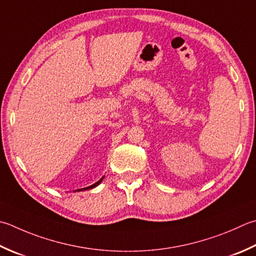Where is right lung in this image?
<instances>
[{
  "instance_id": "add662e5",
  "label": "right lung",
  "mask_w": 256,
  "mask_h": 256,
  "mask_svg": "<svg viewBox=\"0 0 256 256\" xmlns=\"http://www.w3.org/2000/svg\"><path fill=\"white\" fill-rule=\"evenodd\" d=\"M103 178H102L100 180V181H98L96 183H94L93 185H91V186H88V188H81V190H78V191H85V190H90V188H95V186H98V185L102 182Z\"/></svg>"
}]
</instances>
